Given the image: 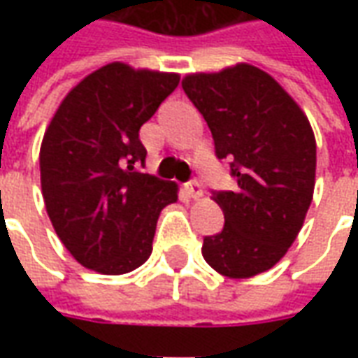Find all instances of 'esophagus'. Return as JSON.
<instances>
[{"label":"esophagus","instance_id":"esophagus-1","mask_svg":"<svg viewBox=\"0 0 358 358\" xmlns=\"http://www.w3.org/2000/svg\"><path fill=\"white\" fill-rule=\"evenodd\" d=\"M186 194L192 197V199H199L203 195V189H201V184L197 182V180H192L189 184H186Z\"/></svg>","mask_w":358,"mask_h":358}]
</instances>
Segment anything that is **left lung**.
Listing matches in <instances>:
<instances>
[{
	"instance_id": "8db88e82",
	"label": "left lung",
	"mask_w": 358,
	"mask_h": 358,
	"mask_svg": "<svg viewBox=\"0 0 358 358\" xmlns=\"http://www.w3.org/2000/svg\"><path fill=\"white\" fill-rule=\"evenodd\" d=\"M182 88L199 109L236 187L215 192L224 228L203 240V259L226 278H253L287 253L315 194L316 140L307 115L268 73L236 63L192 73Z\"/></svg>"
}]
</instances>
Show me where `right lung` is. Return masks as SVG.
Returning <instances> with one entry per match:
<instances>
[{
	"label": "right lung",
	"mask_w": 358,
	"mask_h": 358,
	"mask_svg": "<svg viewBox=\"0 0 358 358\" xmlns=\"http://www.w3.org/2000/svg\"><path fill=\"white\" fill-rule=\"evenodd\" d=\"M178 82V73L115 61L82 78L45 128L43 203L82 266L118 276L151 255L159 215L176 203L178 184L136 171L148 157L140 128Z\"/></svg>",
	"instance_id": "add662e5"
}]
</instances>
